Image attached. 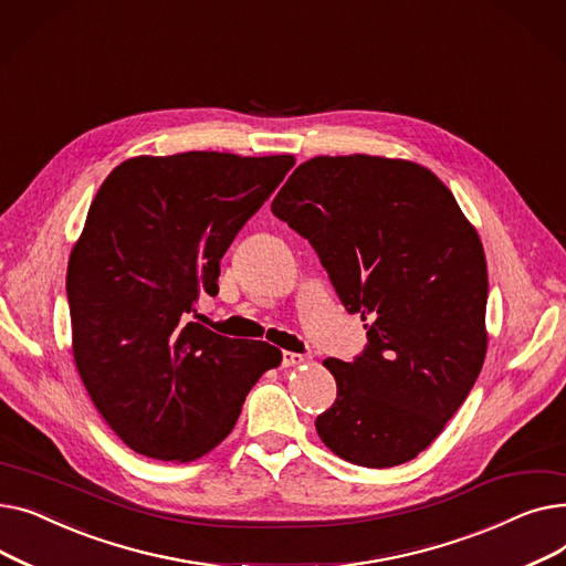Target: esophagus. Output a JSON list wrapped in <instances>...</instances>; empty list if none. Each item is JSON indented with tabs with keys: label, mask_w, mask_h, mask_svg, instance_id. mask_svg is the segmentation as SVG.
Masks as SVG:
<instances>
[{
	"label": "esophagus",
	"mask_w": 566,
	"mask_h": 566,
	"mask_svg": "<svg viewBox=\"0 0 566 566\" xmlns=\"http://www.w3.org/2000/svg\"><path fill=\"white\" fill-rule=\"evenodd\" d=\"M307 358L303 353H291V350H284L282 353V367H295V365H303Z\"/></svg>",
	"instance_id": "1"
}]
</instances>
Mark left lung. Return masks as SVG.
Here are the masks:
<instances>
[{
  "instance_id": "obj_1",
  "label": "left lung",
  "mask_w": 566,
  "mask_h": 566,
  "mask_svg": "<svg viewBox=\"0 0 566 566\" xmlns=\"http://www.w3.org/2000/svg\"><path fill=\"white\" fill-rule=\"evenodd\" d=\"M271 211L307 238L367 346L328 358L335 403L316 431L348 463L418 457L465 401L486 355L489 273L478 231L436 174L378 156H318Z\"/></svg>"
}]
</instances>
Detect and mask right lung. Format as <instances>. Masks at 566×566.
Instances as JSON below:
<instances>
[{
	"label": "right lung",
	"instance_id": "right-lung-1",
	"mask_svg": "<svg viewBox=\"0 0 566 566\" xmlns=\"http://www.w3.org/2000/svg\"><path fill=\"white\" fill-rule=\"evenodd\" d=\"M293 156H139L101 186L69 261L73 355L84 388L130 450L192 461L233 429L282 353L192 321L218 295L220 259Z\"/></svg>",
	"mask_w": 566,
	"mask_h": 566
}]
</instances>
